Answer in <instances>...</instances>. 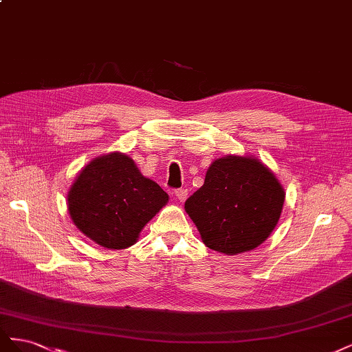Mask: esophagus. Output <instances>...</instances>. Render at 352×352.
<instances>
[{"label": "esophagus", "mask_w": 352, "mask_h": 352, "mask_svg": "<svg viewBox=\"0 0 352 352\" xmlns=\"http://www.w3.org/2000/svg\"><path fill=\"white\" fill-rule=\"evenodd\" d=\"M175 197H176V199L180 201V202L186 201V198H188V189H176V190H175Z\"/></svg>", "instance_id": "1"}]
</instances>
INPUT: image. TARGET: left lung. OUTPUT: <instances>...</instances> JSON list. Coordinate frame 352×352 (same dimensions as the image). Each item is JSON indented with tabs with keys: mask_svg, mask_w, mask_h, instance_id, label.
I'll return each mask as SVG.
<instances>
[{
	"mask_svg": "<svg viewBox=\"0 0 352 352\" xmlns=\"http://www.w3.org/2000/svg\"><path fill=\"white\" fill-rule=\"evenodd\" d=\"M283 202L282 185L260 160L225 155L211 163L185 210L210 250L236 255L269 238Z\"/></svg>",
	"mask_w": 352,
	"mask_h": 352,
	"instance_id": "1",
	"label": "left lung"
}]
</instances>
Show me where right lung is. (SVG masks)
<instances>
[{"label": "right lung", "mask_w": 352, "mask_h": 352, "mask_svg": "<svg viewBox=\"0 0 352 352\" xmlns=\"http://www.w3.org/2000/svg\"><path fill=\"white\" fill-rule=\"evenodd\" d=\"M167 201L164 190L142 176L133 160L122 153L92 160L67 195L74 225L85 236L109 250L133 245Z\"/></svg>", "instance_id": "obj_1"}]
</instances>
